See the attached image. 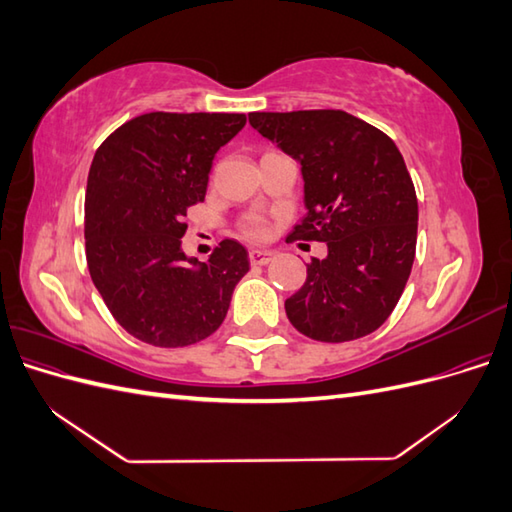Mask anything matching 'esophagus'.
<instances>
[{
	"label": "esophagus",
	"mask_w": 512,
	"mask_h": 512,
	"mask_svg": "<svg viewBox=\"0 0 512 512\" xmlns=\"http://www.w3.org/2000/svg\"><path fill=\"white\" fill-rule=\"evenodd\" d=\"M271 258H273V254L267 252V250H252L250 252V262H252V265H256V267L269 265Z\"/></svg>",
	"instance_id": "34e87169"
}]
</instances>
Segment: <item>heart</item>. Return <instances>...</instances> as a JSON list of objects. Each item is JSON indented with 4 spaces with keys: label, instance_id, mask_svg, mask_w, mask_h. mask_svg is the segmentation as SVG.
Segmentation results:
<instances>
[{
    "label": "heart",
    "instance_id": "obj_1",
    "mask_svg": "<svg viewBox=\"0 0 512 512\" xmlns=\"http://www.w3.org/2000/svg\"><path fill=\"white\" fill-rule=\"evenodd\" d=\"M239 232L245 239L260 241L267 237V222L262 220L260 215H245V218L239 222Z\"/></svg>",
    "mask_w": 512,
    "mask_h": 512
}]
</instances>
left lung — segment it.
<instances>
[{
    "label": "left lung",
    "instance_id": "obj_1",
    "mask_svg": "<svg viewBox=\"0 0 512 512\" xmlns=\"http://www.w3.org/2000/svg\"><path fill=\"white\" fill-rule=\"evenodd\" d=\"M252 128L299 160L305 218L288 241L327 243L286 316L316 342L365 337L391 316L416 254L418 200L397 145L346 111L250 113Z\"/></svg>",
    "mask_w": 512,
    "mask_h": 512
}]
</instances>
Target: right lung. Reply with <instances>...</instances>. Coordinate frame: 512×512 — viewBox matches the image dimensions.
<instances>
[{
	"instance_id": "right-lung-1",
	"label": "right lung",
	"mask_w": 512,
	"mask_h": 512,
	"mask_svg": "<svg viewBox=\"0 0 512 512\" xmlns=\"http://www.w3.org/2000/svg\"><path fill=\"white\" fill-rule=\"evenodd\" d=\"M243 113H145L98 147L87 177L85 254L108 312L132 337L183 348L220 329L232 290L250 271L226 239L207 262L181 252L183 215L203 203L213 156Z\"/></svg>"
}]
</instances>
